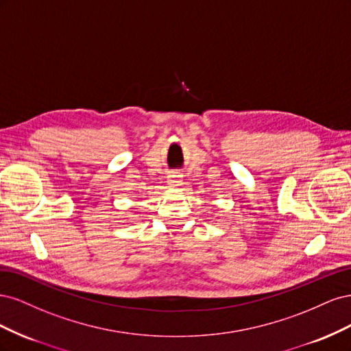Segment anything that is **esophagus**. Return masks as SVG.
<instances>
[{
  "label": "esophagus",
  "mask_w": 351,
  "mask_h": 351,
  "mask_svg": "<svg viewBox=\"0 0 351 351\" xmlns=\"http://www.w3.org/2000/svg\"><path fill=\"white\" fill-rule=\"evenodd\" d=\"M167 183L169 184V187H177V186H182V178H180V176L177 173H173L168 176V180Z\"/></svg>",
  "instance_id": "34e87169"
}]
</instances>
